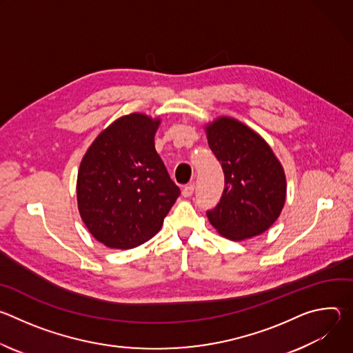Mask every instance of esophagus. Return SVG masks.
<instances>
[{
	"label": "esophagus",
	"instance_id": "obj_1",
	"mask_svg": "<svg viewBox=\"0 0 353 353\" xmlns=\"http://www.w3.org/2000/svg\"><path fill=\"white\" fill-rule=\"evenodd\" d=\"M192 192H194V184H190V185H185L184 188H183V195L185 196V198H188V196H191L192 195Z\"/></svg>",
	"mask_w": 353,
	"mask_h": 353
}]
</instances>
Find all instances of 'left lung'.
Returning <instances> with one entry per match:
<instances>
[{"label":"left lung","mask_w":353,"mask_h":353,"mask_svg":"<svg viewBox=\"0 0 353 353\" xmlns=\"http://www.w3.org/2000/svg\"><path fill=\"white\" fill-rule=\"evenodd\" d=\"M204 130L225 173L221 203L207 212L211 225L236 241L263 234L279 218L286 201L279 159L260 134L233 117H216Z\"/></svg>","instance_id":"1"}]
</instances>
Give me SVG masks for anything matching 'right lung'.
<instances>
[{"instance_id": "1", "label": "right lung", "mask_w": 353, "mask_h": 353, "mask_svg": "<svg viewBox=\"0 0 353 353\" xmlns=\"http://www.w3.org/2000/svg\"><path fill=\"white\" fill-rule=\"evenodd\" d=\"M161 119L131 113L100 132L81 161L79 215L106 247L128 250L152 239L180 195L155 149Z\"/></svg>"}]
</instances>
